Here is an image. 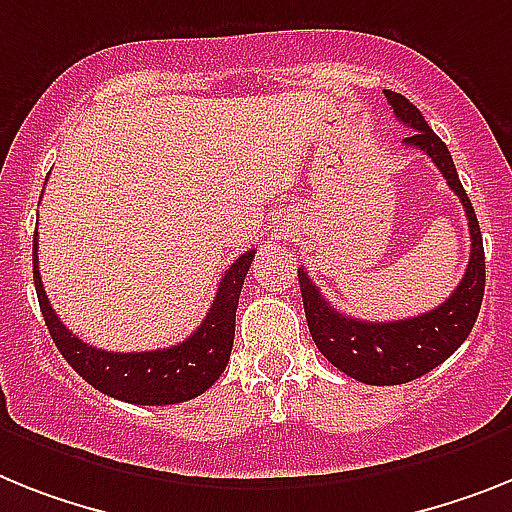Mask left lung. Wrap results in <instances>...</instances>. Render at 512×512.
I'll return each mask as SVG.
<instances>
[{
    "mask_svg": "<svg viewBox=\"0 0 512 512\" xmlns=\"http://www.w3.org/2000/svg\"><path fill=\"white\" fill-rule=\"evenodd\" d=\"M385 98H388L398 122L414 130L403 143L424 150L442 171L450 190L461 197L468 218L471 257H468L461 283L440 307L395 322H367L343 315L322 299L320 289L307 276V270L299 268L304 315H307L312 341L333 367H338L354 380L367 382V385H403V382L427 375L429 369H435L450 354H455V349L466 341L476 317H479L484 299V278H487L484 276L482 231H479L474 205L458 179L448 145L429 130L422 111L416 109L409 98L393 93V90H385Z\"/></svg>",
    "mask_w": 512,
    "mask_h": 512,
    "instance_id": "1",
    "label": "left lung"
}]
</instances>
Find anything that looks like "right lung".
Listing matches in <instances>:
<instances>
[{
  "label": "right lung",
  "mask_w": 512,
  "mask_h": 512,
  "mask_svg": "<svg viewBox=\"0 0 512 512\" xmlns=\"http://www.w3.org/2000/svg\"><path fill=\"white\" fill-rule=\"evenodd\" d=\"M36 252H33V283H36L46 328L67 364L93 388L124 403L169 406V403L192 401L221 377L229 364L231 346H234L236 307H239V294H242L255 249L244 252L226 270L203 325L187 341L169 346V349L137 351V354L135 351L117 354V351L96 349L90 343H83V338H77L67 325H62L57 312L51 309L49 296L41 283Z\"/></svg>",
  "instance_id": "add662e5"
}]
</instances>
